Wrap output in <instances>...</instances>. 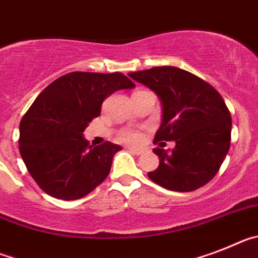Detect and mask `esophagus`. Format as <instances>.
<instances>
[{
    "instance_id": "1",
    "label": "esophagus",
    "mask_w": 258,
    "mask_h": 258,
    "mask_svg": "<svg viewBox=\"0 0 258 258\" xmlns=\"http://www.w3.org/2000/svg\"><path fill=\"white\" fill-rule=\"evenodd\" d=\"M128 151L131 152V153L136 154V156H140V154L144 153V149H142V148H135V147H130Z\"/></svg>"
}]
</instances>
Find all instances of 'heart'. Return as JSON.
I'll return each mask as SVG.
<instances>
[{"label": "heart", "instance_id": "obj_1", "mask_svg": "<svg viewBox=\"0 0 258 258\" xmlns=\"http://www.w3.org/2000/svg\"><path fill=\"white\" fill-rule=\"evenodd\" d=\"M119 138L122 142L139 143L140 140H142V132L134 128H126L120 132Z\"/></svg>", "mask_w": 258, "mask_h": 258}]
</instances>
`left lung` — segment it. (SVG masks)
<instances>
[{
	"label": "left lung",
	"mask_w": 258,
	"mask_h": 258,
	"mask_svg": "<svg viewBox=\"0 0 258 258\" xmlns=\"http://www.w3.org/2000/svg\"><path fill=\"white\" fill-rule=\"evenodd\" d=\"M157 93L162 123L154 144L175 142L171 152L153 149L160 166L148 172L152 182L176 192H191L209 183L231 143V114L222 96L209 83L174 66L128 74Z\"/></svg>",
	"instance_id": "obj_1"
}]
</instances>
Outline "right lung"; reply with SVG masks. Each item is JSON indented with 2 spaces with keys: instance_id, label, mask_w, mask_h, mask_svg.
Returning <instances> with one entry per match:
<instances>
[{
  "instance_id": "1",
  "label": "right lung",
  "mask_w": 258,
  "mask_h": 258,
  "mask_svg": "<svg viewBox=\"0 0 258 258\" xmlns=\"http://www.w3.org/2000/svg\"><path fill=\"white\" fill-rule=\"evenodd\" d=\"M134 87L122 73L74 71L37 96L21 120L19 152L42 191L78 200L107 178L114 154L122 148L110 142L92 147L83 132L101 114L105 98Z\"/></svg>"
}]
</instances>
